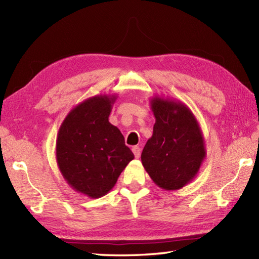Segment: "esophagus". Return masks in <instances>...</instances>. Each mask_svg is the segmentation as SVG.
Listing matches in <instances>:
<instances>
[{
	"label": "esophagus",
	"instance_id": "1",
	"mask_svg": "<svg viewBox=\"0 0 259 259\" xmlns=\"http://www.w3.org/2000/svg\"><path fill=\"white\" fill-rule=\"evenodd\" d=\"M133 152H134V155H135L136 158H139L140 155H141V149L138 146H135V147H133Z\"/></svg>",
	"mask_w": 259,
	"mask_h": 259
}]
</instances>
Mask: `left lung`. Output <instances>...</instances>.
<instances>
[{
    "mask_svg": "<svg viewBox=\"0 0 259 259\" xmlns=\"http://www.w3.org/2000/svg\"><path fill=\"white\" fill-rule=\"evenodd\" d=\"M150 106L156 122L141 153L142 164L161 189H181L196 177L206 158L199 123L181 101L155 96Z\"/></svg>",
    "mask_w": 259,
    "mask_h": 259,
    "instance_id": "1",
    "label": "left lung"
}]
</instances>
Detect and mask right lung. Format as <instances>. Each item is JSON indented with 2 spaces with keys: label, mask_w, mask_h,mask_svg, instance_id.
<instances>
[{
  "label": "right lung",
  "mask_w": 259,
  "mask_h": 259,
  "mask_svg": "<svg viewBox=\"0 0 259 259\" xmlns=\"http://www.w3.org/2000/svg\"><path fill=\"white\" fill-rule=\"evenodd\" d=\"M115 100V95H98L76 104L57 137V163L64 180L95 199L113 188L135 158L120 130L109 122Z\"/></svg>",
  "instance_id": "add662e5"
}]
</instances>
